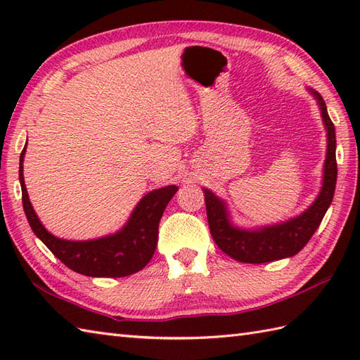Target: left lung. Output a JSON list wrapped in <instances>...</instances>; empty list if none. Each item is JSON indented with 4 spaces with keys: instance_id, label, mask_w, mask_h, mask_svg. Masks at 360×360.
Masks as SVG:
<instances>
[{
    "instance_id": "8db88e82",
    "label": "left lung",
    "mask_w": 360,
    "mask_h": 360,
    "mask_svg": "<svg viewBox=\"0 0 360 360\" xmlns=\"http://www.w3.org/2000/svg\"><path fill=\"white\" fill-rule=\"evenodd\" d=\"M322 110L326 127L328 151L323 172V187L317 200L300 217L286 223L259 229V231H241L229 223L226 204L218 200L210 190L204 188L205 210L209 227L217 246L241 263H269L275 259L292 257L300 252L322 223L325 213L333 201L335 181H338V162H335V129L326 111L323 97L312 91Z\"/></svg>"
}]
</instances>
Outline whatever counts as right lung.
<instances>
[{
  "mask_svg": "<svg viewBox=\"0 0 360 360\" xmlns=\"http://www.w3.org/2000/svg\"><path fill=\"white\" fill-rule=\"evenodd\" d=\"M26 147L20 156V184L22 193V209L34 233L46 248L65 266L74 272L88 277H127L148 264L158 244V227L162 213L173 195L176 186L153 190L137 204L131 218L120 232L105 238L91 241H68L51 235L37 218L29 201L22 178V159Z\"/></svg>",
  "mask_w": 360,
  "mask_h": 360,
  "instance_id": "1",
  "label": "right lung"
}]
</instances>
